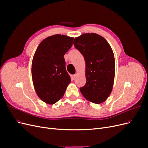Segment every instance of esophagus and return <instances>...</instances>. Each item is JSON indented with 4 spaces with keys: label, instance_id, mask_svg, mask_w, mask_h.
Wrapping results in <instances>:
<instances>
[{
    "label": "esophagus",
    "instance_id": "1",
    "mask_svg": "<svg viewBox=\"0 0 148 148\" xmlns=\"http://www.w3.org/2000/svg\"><path fill=\"white\" fill-rule=\"evenodd\" d=\"M77 74H75V75H72V79H75L76 78V77H77Z\"/></svg>",
    "mask_w": 148,
    "mask_h": 148
}]
</instances>
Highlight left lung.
Returning a JSON list of instances; mask_svg holds the SVG:
<instances>
[{
	"label": "left lung",
	"instance_id": "obj_1",
	"mask_svg": "<svg viewBox=\"0 0 148 148\" xmlns=\"http://www.w3.org/2000/svg\"><path fill=\"white\" fill-rule=\"evenodd\" d=\"M73 44L86 63V82L79 88L86 99L101 104L109 96L115 76V58L109 44L96 33L83 34L75 38Z\"/></svg>",
	"mask_w": 148,
	"mask_h": 148
}]
</instances>
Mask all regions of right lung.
Listing matches in <instances>:
<instances>
[{"label": "right lung", "instance_id": "1", "mask_svg": "<svg viewBox=\"0 0 148 148\" xmlns=\"http://www.w3.org/2000/svg\"><path fill=\"white\" fill-rule=\"evenodd\" d=\"M73 39L53 35L44 39L36 51L31 65L33 82L38 96L47 104L60 99L71 82L64 56L72 46Z\"/></svg>", "mask_w": 148, "mask_h": 148}]
</instances>
